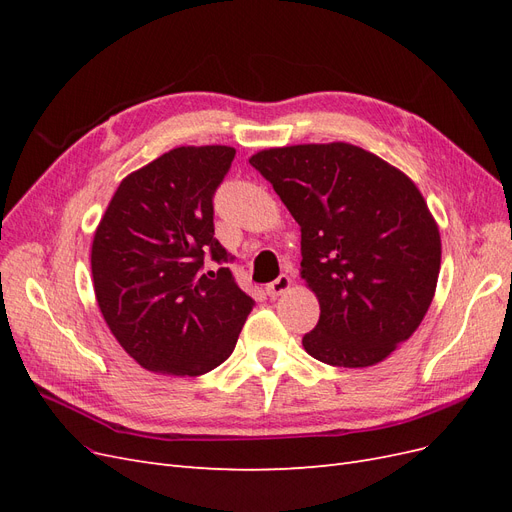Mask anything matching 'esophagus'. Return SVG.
Here are the masks:
<instances>
[{
	"mask_svg": "<svg viewBox=\"0 0 512 512\" xmlns=\"http://www.w3.org/2000/svg\"><path fill=\"white\" fill-rule=\"evenodd\" d=\"M290 286H292L290 277H288V275H280V277H277V280H273L271 284H267V294H269L271 299H277V297H280V294L288 292Z\"/></svg>",
	"mask_w": 512,
	"mask_h": 512,
	"instance_id": "34e87169",
	"label": "esophagus"
}]
</instances>
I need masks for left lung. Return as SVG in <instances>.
<instances>
[{"mask_svg": "<svg viewBox=\"0 0 512 512\" xmlns=\"http://www.w3.org/2000/svg\"><path fill=\"white\" fill-rule=\"evenodd\" d=\"M250 164L301 226V277L320 303L305 352L335 367L384 361L423 322L438 284L440 230L423 194L350 143L273 147Z\"/></svg>", "mask_w": 512, "mask_h": 512, "instance_id": "left-lung-1", "label": "left lung"}]
</instances>
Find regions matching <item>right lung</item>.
I'll return each instance as SVG.
<instances>
[{
	"mask_svg": "<svg viewBox=\"0 0 512 512\" xmlns=\"http://www.w3.org/2000/svg\"><path fill=\"white\" fill-rule=\"evenodd\" d=\"M232 160L226 145L170 149L119 183L96 228L98 307L149 371L203 376L222 365L254 307L213 237V194Z\"/></svg>",
	"mask_w": 512,
	"mask_h": 512,
	"instance_id": "add662e5",
	"label": "right lung"
}]
</instances>
